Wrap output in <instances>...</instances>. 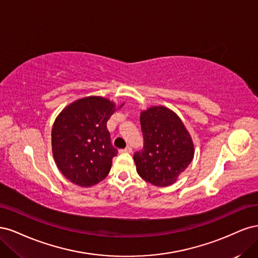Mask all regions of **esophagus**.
I'll use <instances>...</instances> for the list:
<instances>
[{
    "mask_svg": "<svg viewBox=\"0 0 258 258\" xmlns=\"http://www.w3.org/2000/svg\"><path fill=\"white\" fill-rule=\"evenodd\" d=\"M119 152H120V153H131V152H132V148L128 145L126 148H123V150H120Z\"/></svg>",
    "mask_w": 258,
    "mask_h": 258,
    "instance_id": "34e87169",
    "label": "esophagus"
}]
</instances>
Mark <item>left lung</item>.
<instances>
[{"label":"left lung","instance_id":"obj_1","mask_svg":"<svg viewBox=\"0 0 258 258\" xmlns=\"http://www.w3.org/2000/svg\"><path fill=\"white\" fill-rule=\"evenodd\" d=\"M143 150L135 153L137 172L144 181L166 187L194 158V143L179 117L166 106H152L140 115Z\"/></svg>","mask_w":258,"mask_h":258}]
</instances>
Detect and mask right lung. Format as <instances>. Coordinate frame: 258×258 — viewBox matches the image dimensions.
Instances as JSON below:
<instances>
[{"instance_id":"right-lung-1","label":"right lung","mask_w":258,"mask_h":258,"mask_svg":"<svg viewBox=\"0 0 258 258\" xmlns=\"http://www.w3.org/2000/svg\"><path fill=\"white\" fill-rule=\"evenodd\" d=\"M115 111L112 101L91 96L74 101L58 115L51 130L52 155L69 181L89 187L107 176L118 153L106 128Z\"/></svg>"}]
</instances>
